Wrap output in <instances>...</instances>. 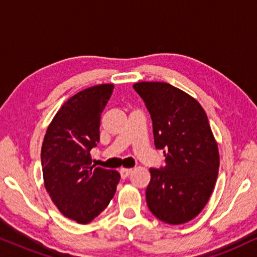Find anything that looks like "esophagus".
Wrapping results in <instances>:
<instances>
[{
  "label": "esophagus",
  "mask_w": 257,
  "mask_h": 257,
  "mask_svg": "<svg viewBox=\"0 0 257 257\" xmlns=\"http://www.w3.org/2000/svg\"><path fill=\"white\" fill-rule=\"evenodd\" d=\"M132 173V169H128V168H122L121 170H119V175H121V177L123 180L126 179V177L129 176V174Z\"/></svg>",
  "instance_id": "1"
}]
</instances>
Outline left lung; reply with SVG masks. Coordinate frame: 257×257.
I'll use <instances>...</instances> for the list:
<instances>
[{
    "mask_svg": "<svg viewBox=\"0 0 257 257\" xmlns=\"http://www.w3.org/2000/svg\"><path fill=\"white\" fill-rule=\"evenodd\" d=\"M133 87L152 116L156 149L166 156V167L149 169L147 204L166 223H186L206 207L217 179L220 156L207 114L194 97L166 82Z\"/></svg>",
    "mask_w": 257,
    "mask_h": 257,
    "instance_id": "8db88e82",
    "label": "left lung"
}]
</instances>
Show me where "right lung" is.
<instances>
[{"label":"right lung","mask_w":257,"mask_h":257,"mask_svg":"<svg viewBox=\"0 0 257 257\" xmlns=\"http://www.w3.org/2000/svg\"><path fill=\"white\" fill-rule=\"evenodd\" d=\"M112 90L114 84L94 85L64 102L48 126L41 149L48 194L64 216L81 224L107 208L121 177L116 170L95 168L90 159Z\"/></svg>","instance_id":"right-lung-1"}]
</instances>
